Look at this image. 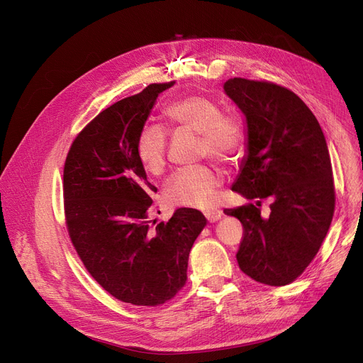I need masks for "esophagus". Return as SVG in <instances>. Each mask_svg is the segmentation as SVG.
I'll return each mask as SVG.
<instances>
[{
	"instance_id": "esophagus-1",
	"label": "esophagus",
	"mask_w": 363,
	"mask_h": 363,
	"mask_svg": "<svg viewBox=\"0 0 363 363\" xmlns=\"http://www.w3.org/2000/svg\"><path fill=\"white\" fill-rule=\"evenodd\" d=\"M222 211H219V208H212V211H207V212H204V216H206V219L208 220V222H216V220H219L220 218H222Z\"/></svg>"
}]
</instances>
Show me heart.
Here are the masks:
<instances>
[{
  "label": "heart",
  "mask_w": 363,
  "mask_h": 363,
  "mask_svg": "<svg viewBox=\"0 0 363 363\" xmlns=\"http://www.w3.org/2000/svg\"><path fill=\"white\" fill-rule=\"evenodd\" d=\"M166 121L179 129L199 133V151L220 162H230L245 148L247 130L235 113L220 111L216 100L203 94H188L167 104ZM135 152L143 167L159 175L166 163V133L159 126H144L135 143ZM222 175L212 166L178 170L166 182V199L172 204L207 208L215 203Z\"/></svg>",
  "instance_id": "1"
}]
</instances>
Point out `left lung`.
Segmentation results:
<instances>
[{
    "mask_svg": "<svg viewBox=\"0 0 363 363\" xmlns=\"http://www.w3.org/2000/svg\"><path fill=\"white\" fill-rule=\"evenodd\" d=\"M223 89L247 125L233 191L256 200L223 211L244 226L237 260L255 281L281 287L308 268L330 230L335 191L327 141L293 91L242 78L228 79ZM268 196L274 200L272 215L262 218L257 206Z\"/></svg>",
    "mask_w": 363,
    "mask_h": 363,
    "instance_id": "8db88e82",
    "label": "left lung"
}]
</instances>
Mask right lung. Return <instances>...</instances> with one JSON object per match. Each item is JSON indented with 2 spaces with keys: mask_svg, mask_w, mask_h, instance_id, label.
Wrapping results in <instances>:
<instances>
[{
  "mask_svg": "<svg viewBox=\"0 0 363 363\" xmlns=\"http://www.w3.org/2000/svg\"><path fill=\"white\" fill-rule=\"evenodd\" d=\"M175 82L151 84L103 110L74 138L65 163L69 237L86 271L121 301L159 306L186 281L188 256L206 226L196 208L150 225L151 194L135 143L159 94Z\"/></svg>",
  "mask_w": 363,
  "mask_h": 363,
  "instance_id": "add662e5",
  "label": "right lung"
}]
</instances>
